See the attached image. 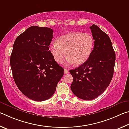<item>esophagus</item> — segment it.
<instances>
[{
	"mask_svg": "<svg viewBox=\"0 0 129 129\" xmlns=\"http://www.w3.org/2000/svg\"><path fill=\"white\" fill-rule=\"evenodd\" d=\"M64 74H67L69 73V70H67L66 69H64Z\"/></svg>",
	"mask_w": 129,
	"mask_h": 129,
	"instance_id": "esophagus-1",
	"label": "esophagus"
}]
</instances>
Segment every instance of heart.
I'll return each instance as SVG.
<instances>
[{
  "instance_id": "obj_1",
  "label": "heart",
  "mask_w": 129,
  "mask_h": 129,
  "mask_svg": "<svg viewBox=\"0 0 129 129\" xmlns=\"http://www.w3.org/2000/svg\"><path fill=\"white\" fill-rule=\"evenodd\" d=\"M93 46L94 38L91 34L73 31L58 38L55 43L50 45L49 51L56 63H62L66 55L65 64L75 63L80 66L88 59Z\"/></svg>"
}]
</instances>
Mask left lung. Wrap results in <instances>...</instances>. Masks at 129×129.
Listing matches in <instances>:
<instances>
[{
	"mask_svg": "<svg viewBox=\"0 0 129 129\" xmlns=\"http://www.w3.org/2000/svg\"><path fill=\"white\" fill-rule=\"evenodd\" d=\"M94 47L88 59L70 72L73 77L71 89L78 98L91 100L109 86L113 76L116 54L107 34L93 24L89 27Z\"/></svg>",
	"mask_w": 129,
	"mask_h": 129,
	"instance_id": "8db88e82",
	"label": "left lung"
}]
</instances>
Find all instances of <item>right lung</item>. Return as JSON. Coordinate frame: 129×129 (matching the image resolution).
I'll return each mask as SVG.
<instances>
[{"instance_id":"right-lung-1","label":"right lung","mask_w":129,"mask_h":129,"mask_svg":"<svg viewBox=\"0 0 129 129\" xmlns=\"http://www.w3.org/2000/svg\"><path fill=\"white\" fill-rule=\"evenodd\" d=\"M53 37V29L31 26L13 44L10 58L13 79L20 91L34 101L50 98L64 74L50 53Z\"/></svg>"}]
</instances>
